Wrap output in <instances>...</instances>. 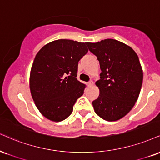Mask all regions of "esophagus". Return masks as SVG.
<instances>
[{
  "label": "esophagus",
  "instance_id": "1",
  "mask_svg": "<svg viewBox=\"0 0 160 160\" xmlns=\"http://www.w3.org/2000/svg\"><path fill=\"white\" fill-rule=\"evenodd\" d=\"M93 85H94V82L92 81V80L88 82V86H92Z\"/></svg>",
  "mask_w": 160,
  "mask_h": 160
}]
</instances>
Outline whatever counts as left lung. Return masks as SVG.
Wrapping results in <instances>:
<instances>
[{"label":"left lung","mask_w":160,"mask_h":160,"mask_svg":"<svg viewBox=\"0 0 160 160\" xmlns=\"http://www.w3.org/2000/svg\"><path fill=\"white\" fill-rule=\"evenodd\" d=\"M98 57L101 73L95 82L98 98L92 102L95 113L108 122L124 117L137 101L143 80V71L132 48L115 39L86 42Z\"/></svg>","instance_id":"obj_1"}]
</instances>
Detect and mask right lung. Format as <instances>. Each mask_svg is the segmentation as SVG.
<instances>
[{"label": "right lung", "mask_w": 160, "mask_h": 160, "mask_svg": "<svg viewBox=\"0 0 160 160\" xmlns=\"http://www.w3.org/2000/svg\"><path fill=\"white\" fill-rule=\"evenodd\" d=\"M86 44L58 39L36 53L30 70V92L41 114L52 122L68 118L83 94L86 85L76 77L78 62L88 52Z\"/></svg>", "instance_id": "add662e5"}]
</instances>
